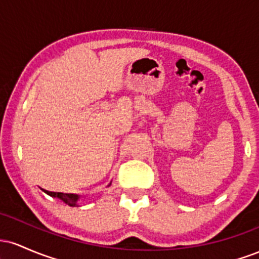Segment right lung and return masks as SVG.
I'll return each mask as SVG.
<instances>
[{"label":"right lung","mask_w":259,"mask_h":259,"mask_svg":"<svg viewBox=\"0 0 259 259\" xmlns=\"http://www.w3.org/2000/svg\"><path fill=\"white\" fill-rule=\"evenodd\" d=\"M111 185V184H109ZM108 185V186H109ZM45 192H46L47 195L52 196V197H58L61 198L62 201L65 202V203L68 204V206L70 207H78V204H76V201H78L79 196L78 195H73V194H63V192H52V191H47V190H44Z\"/></svg>","instance_id":"obj_1"}]
</instances>
